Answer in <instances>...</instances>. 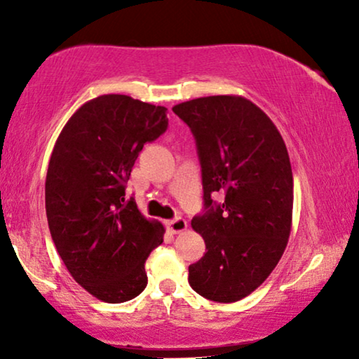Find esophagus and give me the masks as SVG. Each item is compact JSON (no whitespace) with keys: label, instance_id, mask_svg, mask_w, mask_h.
Instances as JSON below:
<instances>
[{"label":"esophagus","instance_id":"34e87169","mask_svg":"<svg viewBox=\"0 0 359 359\" xmlns=\"http://www.w3.org/2000/svg\"><path fill=\"white\" fill-rule=\"evenodd\" d=\"M168 229L171 230L173 233H181L183 230H186V227H188V222L183 217H175L173 220H168Z\"/></svg>","mask_w":359,"mask_h":359}]
</instances>
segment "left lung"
<instances>
[{
    "mask_svg": "<svg viewBox=\"0 0 359 359\" xmlns=\"http://www.w3.org/2000/svg\"><path fill=\"white\" fill-rule=\"evenodd\" d=\"M173 112L193 132L203 175L204 212L191 225L208 252L189 266V284L209 301L237 302L262 286L286 250L294 201L286 144L242 96L198 97Z\"/></svg>",
    "mask_w": 359,
    "mask_h": 359,
    "instance_id": "obj_1",
    "label": "left lung"
}]
</instances>
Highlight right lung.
<instances>
[{"label": "right lung", "instance_id": "1", "mask_svg": "<svg viewBox=\"0 0 359 359\" xmlns=\"http://www.w3.org/2000/svg\"><path fill=\"white\" fill-rule=\"evenodd\" d=\"M166 127V107L102 95L68 119L53 147L48 229L73 279L100 301H130L147 286L145 262L165 229L126 198V183L144 145Z\"/></svg>", "mask_w": 359, "mask_h": 359}]
</instances>
